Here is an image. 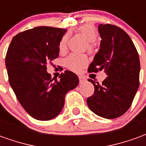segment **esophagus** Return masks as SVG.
Segmentation results:
<instances>
[{
	"instance_id": "esophagus-1",
	"label": "esophagus",
	"mask_w": 146,
	"mask_h": 146,
	"mask_svg": "<svg viewBox=\"0 0 146 146\" xmlns=\"http://www.w3.org/2000/svg\"><path fill=\"white\" fill-rule=\"evenodd\" d=\"M79 80H80V83L81 84V83L84 82L86 80V79L84 77H83V76H79Z\"/></svg>"
}]
</instances>
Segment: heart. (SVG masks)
Instances as JSON below:
<instances>
[{"label":"heart","mask_w":146,"mask_h":146,"mask_svg":"<svg viewBox=\"0 0 146 146\" xmlns=\"http://www.w3.org/2000/svg\"><path fill=\"white\" fill-rule=\"evenodd\" d=\"M79 32L83 36H84L86 40L88 41V48L89 51H92L94 49L93 42H95L97 39V32L95 28L92 25H84L79 28ZM67 39L68 36L64 35L61 39L58 48L61 51L64 50L66 47ZM88 62V58L87 55L83 54H71L65 59V64L66 67L73 71H79L82 69L83 67L87 66Z\"/></svg>","instance_id":"heart-1"}]
</instances>
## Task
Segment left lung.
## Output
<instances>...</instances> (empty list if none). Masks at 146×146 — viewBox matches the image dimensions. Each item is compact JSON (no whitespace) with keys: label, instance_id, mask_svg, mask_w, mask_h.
<instances>
[{"label":"left lung","instance_id":"left-lung-1","mask_svg":"<svg viewBox=\"0 0 146 146\" xmlns=\"http://www.w3.org/2000/svg\"><path fill=\"white\" fill-rule=\"evenodd\" d=\"M100 49L90 64L88 72L104 70L107 77L101 84L88 80L95 87L87 99L90 110L96 115L114 119L127 111L139 87L140 61L131 37L121 28L100 24Z\"/></svg>","mask_w":146,"mask_h":146}]
</instances>
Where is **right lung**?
<instances>
[{
  "mask_svg": "<svg viewBox=\"0 0 146 146\" xmlns=\"http://www.w3.org/2000/svg\"><path fill=\"white\" fill-rule=\"evenodd\" d=\"M65 29L37 27L12 38L5 57L8 80L16 98L29 115L49 120L60 113L65 96L79 84L75 73L66 70L59 80L47 72L48 62L57 58Z\"/></svg>",
  "mask_w": 146,
  "mask_h": 146,
  "instance_id": "right-lung-1",
  "label": "right lung"
}]
</instances>
